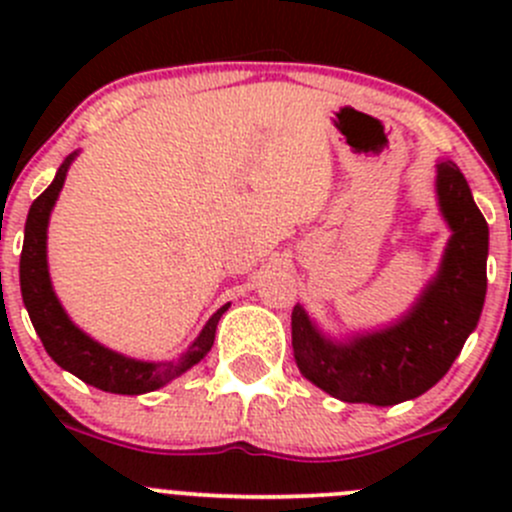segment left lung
<instances>
[{"mask_svg":"<svg viewBox=\"0 0 512 512\" xmlns=\"http://www.w3.org/2000/svg\"><path fill=\"white\" fill-rule=\"evenodd\" d=\"M436 195L451 237L438 272L399 322L332 339L294 304V361L304 379L334 399L371 406L416 399L446 376L478 327L488 287V223L453 160L436 163Z\"/></svg>","mask_w":512,"mask_h":512,"instance_id":"8db88e82","label":"left lung"}]
</instances>
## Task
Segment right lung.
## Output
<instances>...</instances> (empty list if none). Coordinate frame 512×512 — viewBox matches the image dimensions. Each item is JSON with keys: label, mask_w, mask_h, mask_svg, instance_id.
<instances>
[{"label": "right lung", "mask_w": 512, "mask_h": 512, "mask_svg": "<svg viewBox=\"0 0 512 512\" xmlns=\"http://www.w3.org/2000/svg\"><path fill=\"white\" fill-rule=\"evenodd\" d=\"M76 156H79L76 151L66 156L49 188L29 208L27 225H24L22 260H19V285H22L24 307H27L29 319H32L46 354L61 369L71 371L81 381L101 391H108V394H148V391H156L160 386L170 384L180 374L193 369L200 359H205V354L210 352L215 342V329H218L220 317L227 312L230 304H223L205 322L203 332L195 337V342L178 359L168 361L131 359V356L103 347L101 342L91 339L84 329L76 327L69 314H66V309L61 307L54 287H51L49 262H46V230H49L51 210H54L56 198L64 188L66 173H69V165L74 163Z\"/></svg>", "instance_id": "1"}]
</instances>
